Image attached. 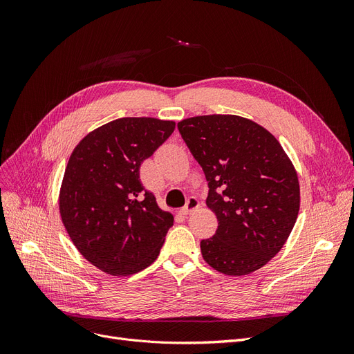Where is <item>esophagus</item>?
Wrapping results in <instances>:
<instances>
[{
	"mask_svg": "<svg viewBox=\"0 0 354 354\" xmlns=\"http://www.w3.org/2000/svg\"><path fill=\"white\" fill-rule=\"evenodd\" d=\"M198 207H199V201H198L195 196H189L188 201H187V205H185V207L180 209V212H182L183 215H189V214H191L192 211H195Z\"/></svg>",
	"mask_w": 354,
	"mask_h": 354,
	"instance_id": "esophagus-1",
	"label": "esophagus"
}]
</instances>
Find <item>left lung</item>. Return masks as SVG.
Returning <instances> with one entry per match:
<instances>
[{"label": "left lung", "mask_w": 354, "mask_h": 354, "mask_svg": "<svg viewBox=\"0 0 354 354\" xmlns=\"http://www.w3.org/2000/svg\"><path fill=\"white\" fill-rule=\"evenodd\" d=\"M179 133L208 180L218 230L201 241L216 271L247 275L283 248L300 209V185L284 149L263 126L235 115L195 116Z\"/></svg>", "instance_id": "obj_1"}]
</instances>
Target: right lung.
Instances as JSON below:
<instances>
[{
    "instance_id": "right-lung-1",
    "label": "right lung",
    "mask_w": 354,
    "mask_h": 354,
    "mask_svg": "<svg viewBox=\"0 0 354 354\" xmlns=\"http://www.w3.org/2000/svg\"><path fill=\"white\" fill-rule=\"evenodd\" d=\"M175 130V122L122 118L90 132L74 147L62 189L60 215L79 252L110 275L151 266L174 225L140 182V163Z\"/></svg>"
}]
</instances>
